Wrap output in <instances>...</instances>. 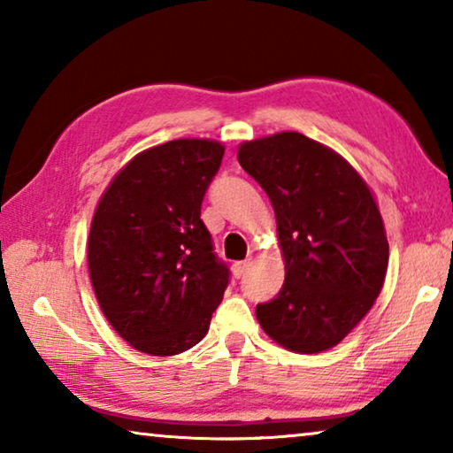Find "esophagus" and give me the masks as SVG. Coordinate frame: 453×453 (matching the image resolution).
Returning a JSON list of instances; mask_svg holds the SVG:
<instances>
[{
	"label": "esophagus",
	"mask_w": 453,
	"mask_h": 453,
	"mask_svg": "<svg viewBox=\"0 0 453 453\" xmlns=\"http://www.w3.org/2000/svg\"><path fill=\"white\" fill-rule=\"evenodd\" d=\"M232 270H234V275H235V278H242V275L250 270V259H245V262H237V264H234V265H232Z\"/></svg>",
	"instance_id": "esophagus-1"
}]
</instances>
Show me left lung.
Returning a JSON list of instances; mask_svg holds the SVG:
<instances>
[{
  "label": "left lung",
  "mask_w": 453,
  "mask_h": 453,
  "mask_svg": "<svg viewBox=\"0 0 453 453\" xmlns=\"http://www.w3.org/2000/svg\"><path fill=\"white\" fill-rule=\"evenodd\" d=\"M237 162L270 197L286 280L259 303L264 332L296 354L337 346L378 300L389 245L367 181L346 157L297 132L242 142Z\"/></svg>",
  "instance_id": "8db88e82"
}]
</instances>
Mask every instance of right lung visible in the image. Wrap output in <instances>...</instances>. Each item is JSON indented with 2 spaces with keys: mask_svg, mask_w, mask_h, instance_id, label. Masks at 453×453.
<instances>
[{
  "mask_svg": "<svg viewBox=\"0 0 453 453\" xmlns=\"http://www.w3.org/2000/svg\"><path fill=\"white\" fill-rule=\"evenodd\" d=\"M224 143L181 137L134 156L99 197L88 270L105 319L134 349L178 356L208 334L229 273L199 219Z\"/></svg>",
  "mask_w": 453,
  "mask_h": 453,
  "instance_id": "1",
  "label": "right lung"
}]
</instances>
